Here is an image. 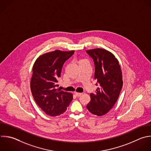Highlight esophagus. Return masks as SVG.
Instances as JSON below:
<instances>
[{
  "mask_svg": "<svg viewBox=\"0 0 151 151\" xmlns=\"http://www.w3.org/2000/svg\"><path fill=\"white\" fill-rule=\"evenodd\" d=\"M82 93H77V92H75V94H76V96H77V97H80V96H81V95H82Z\"/></svg>",
  "mask_w": 151,
  "mask_h": 151,
  "instance_id": "34e87169",
  "label": "esophagus"
}]
</instances>
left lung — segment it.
I'll return each mask as SVG.
<instances>
[{
    "mask_svg": "<svg viewBox=\"0 0 151 151\" xmlns=\"http://www.w3.org/2000/svg\"><path fill=\"white\" fill-rule=\"evenodd\" d=\"M86 52L94 61V79L99 84L96 93L90 94L91 101L86 107L92 114L100 116L109 112L118 99L123 86L122 70L110 52L101 48Z\"/></svg>",
    "mask_w": 151,
    "mask_h": 151,
    "instance_id": "8db88e82",
    "label": "left lung"
}]
</instances>
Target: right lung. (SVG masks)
Returning a JSON list of instances; mask_svg holds the SVG:
<instances>
[{
  "label": "right lung",
  "instance_id": "add662e5",
  "mask_svg": "<svg viewBox=\"0 0 151 151\" xmlns=\"http://www.w3.org/2000/svg\"><path fill=\"white\" fill-rule=\"evenodd\" d=\"M74 53V51L55 50L40 56L34 64L31 92L38 106L51 116L64 113L73 99L71 93L57 87L63 64Z\"/></svg>",
  "mask_w": 151,
  "mask_h": 151
}]
</instances>
